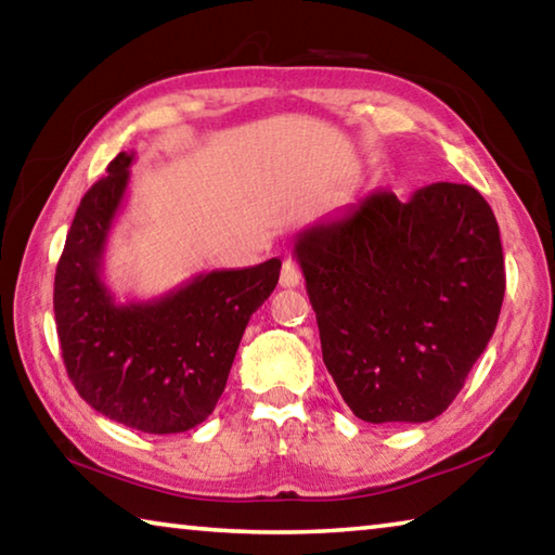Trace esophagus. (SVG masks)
<instances>
[{
  "label": "esophagus",
  "mask_w": 555,
  "mask_h": 555,
  "mask_svg": "<svg viewBox=\"0 0 555 555\" xmlns=\"http://www.w3.org/2000/svg\"><path fill=\"white\" fill-rule=\"evenodd\" d=\"M300 284V269L296 264V259H286L284 267H281V286L284 288H294Z\"/></svg>",
  "instance_id": "34e87169"
}]
</instances>
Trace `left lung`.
<instances>
[{"instance_id": "obj_1", "label": "left lung", "mask_w": 555, "mask_h": 555, "mask_svg": "<svg viewBox=\"0 0 555 555\" xmlns=\"http://www.w3.org/2000/svg\"><path fill=\"white\" fill-rule=\"evenodd\" d=\"M337 391L367 424L443 413L496 327L500 224L473 185L377 191L296 237Z\"/></svg>"}]
</instances>
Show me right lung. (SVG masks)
Returning a JSON list of instances; mask_svg holds the SVG:
<instances>
[{"mask_svg": "<svg viewBox=\"0 0 555 555\" xmlns=\"http://www.w3.org/2000/svg\"><path fill=\"white\" fill-rule=\"evenodd\" d=\"M131 162L134 154L121 152L82 195L55 269V325L68 377L92 409L144 434H183L212 413L244 327L279 284L281 259L117 304L102 259Z\"/></svg>", "mask_w": 555, "mask_h": 555, "instance_id": "1", "label": "right lung"}]
</instances>
